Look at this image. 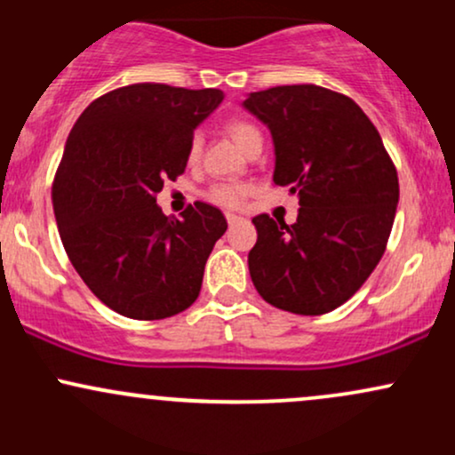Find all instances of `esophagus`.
I'll list each match as a JSON object with an SVG mask.
<instances>
[{
    "label": "esophagus",
    "mask_w": 455,
    "mask_h": 455,
    "mask_svg": "<svg viewBox=\"0 0 455 455\" xmlns=\"http://www.w3.org/2000/svg\"><path fill=\"white\" fill-rule=\"evenodd\" d=\"M227 222H228V227H237L239 222H242V218L239 216H235V213H227Z\"/></svg>",
    "instance_id": "1"
}]
</instances>
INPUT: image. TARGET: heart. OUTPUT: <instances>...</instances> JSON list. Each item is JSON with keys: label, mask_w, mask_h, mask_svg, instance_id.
Listing matches in <instances>:
<instances>
[{"label": "heart", "mask_w": 455, "mask_h": 455, "mask_svg": "<svg viewBox=\"0 0 455 455\" xmlns=\"http://www.w3.org/2000/svg\"><path fill=\"white\" fill-rule=\"evenodd\" d=\"M227 130H228V134H231V139L237 143V148L243 151L254 148V145L263 143V132H260V130L254 126L252 122H248V119H243V117L231 119V122L227 124ZM201 148H203V137L198 132L192 134L190 143H188V162L198 160V156H201ZM248 192H250L248 186H243V184H216L210 188L207 198L220 207L237 210V207H242L245 203Z\"/></svg>", "instance_id": "1"}]
</instances>
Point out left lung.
<instances>
[{"mask_svg": "<svg viewBox=\"0 0 455 455\" xmlns=\"http://www.w3.org/2000/svg\"><path fill=\"white\" fill-rule=\"evenodd\" d=\"M243 107L267 124L274 184L299 196L295 224L254 216L250 278L271 306L316 316L362 289L387 248L398 171L359 104L318 85L250 93Z\"/></svg>", "mask_w": 455, "mask_h": 455, "instance_id": "8db88e82", "label": "left lung"}]
</instances>
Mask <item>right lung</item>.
Listing matches in <instances>:
<instances>
[{"label":"right lung","instance_id":"right-lung-1","mask_svg":"<svg viewBox=\"0 0 455 455\" xmlns=\"http://www.w3.org/2000/svg\"><path fill=\"white\" fill-rule=\"evenodd\" d=\"M220 90L134 83L76 119L53 180V212L72 267L104 306L137 321L184 312L201 293L222 212L196 201L169 218L156 205L186 171L195 128Z\"/></svg>","mask_w":455,"mask_h":455}]
</instances>
